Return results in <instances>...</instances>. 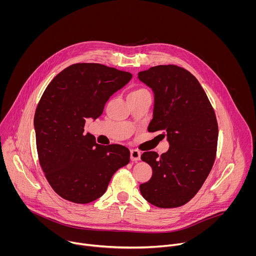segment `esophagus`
<instances>
[{
    "label": "esophagus",
    "instance_id": "obj_1",
    "mask_svg": "<svg viewBox=\"0 0 256 256\" xmlns=\"http://www.w3.org/2000/svg\"><path fill=\"white\" fill-rule=\"evenodd\" d=\"M140 159V152L138 150H130V160L138 161Z\"/></svg>",
    "mask_w": 256,
    "mask_h": 256
}]
</instances>
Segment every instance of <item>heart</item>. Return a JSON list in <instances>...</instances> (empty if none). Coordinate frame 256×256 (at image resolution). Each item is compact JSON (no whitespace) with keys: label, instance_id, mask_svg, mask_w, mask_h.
<instances>
[{"label":"heart","instance_id":"heart-1","mask_svg":"<svg viewBox=\"0 0 256 256\" xmlns=\"http://www.w3.org/2000/svg\"><path fill=\"white\" fill-rule=\"evenodd\" d=\"M144 93H149V92L144 88H136V89L132 90L128 95H138V94H144Z\"/></svg>","mask_w":256,"mask_h":256}]
</instances>
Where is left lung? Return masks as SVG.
Returning <instances> with one entry per match:
<instances>
[{
    "label": "left lung",
    "instance_id": "8db88e82",
    "mask_svg": "<svg viewBox=\"0 0 256 256\" xmlns=\"http://www.w3.org/2000/svg\"><path fill=\"white\" fill-rule=\"evenodd\" d=\"M154 92V110L148 130L161 132L169 150L140 158L153 170L140 186L142 198L163 208L188 202L200 190L214 165L218 122L214 108L196 78L175 64L152 66L138 74Z\"/></svg>",
    "mask_w": 256,
    "mask_h": 256
}]
</instances>
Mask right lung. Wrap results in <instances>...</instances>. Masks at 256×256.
<instances>
[{
  "instance_id": "add662e5",
  "label": "right lung",
  "mask_w": 256,
  "mask_h": 256,
  "mask_svg": "<svg viewBox=\"0 0 256 256\" xmlns=\"http://www.w3.org/2000/svg\"><path fill=\"white\" fill-rule=\"evenodd\" d=\"M132 77L100 64H75L44 92L34 116L36 148L48 184L62 198L76 204L99 198L116 170L128 164V148L96 144L93 134H84V126L102 114L108 99Z\"/></svg>"
}]
</instances>
